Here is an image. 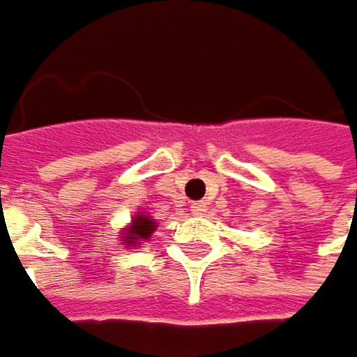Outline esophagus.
Listing matches in <instances>:
<instances>
[{
	"label": "esophagus",
	"mask_w": 357,
	"mask_h": 357,
	"mask_svg": "<svg viewBox=\"0 0 357 357\" xmlns=\"http://www.w3.org/2000/svg\"><path fill=\"white\" fill-rule=\"evenodd\" d=\"M208 210V204L206 202H197V204H192L190 206V212L195 214V217H202V214Z\"/></svg>",
	"instance_id": "obj_1"
}]
</instances>
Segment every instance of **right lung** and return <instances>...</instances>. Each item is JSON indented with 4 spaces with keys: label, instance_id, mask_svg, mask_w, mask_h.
Returning <instances> with one entry per match:
<instances>
[{
    "label": "right lung",
    "instance_id": "right-lung-1",
    "mask_svg": "<svg viewBox=\"0 0 357 357\" xmlns=\"http://www.w3.org/2000/svg\"><path fill=\"white\" fill-rule=\"evenodd\" d=\"M158 223L155 219H151L147 212H136L132 221L126 225V227H121V234H119V238L123 241L126 247H140L143 243H147L151 238V234L155 231Z\"/></svg>",
    "mask_w": 357,
    "mask_h": 357
}]
</instances>
